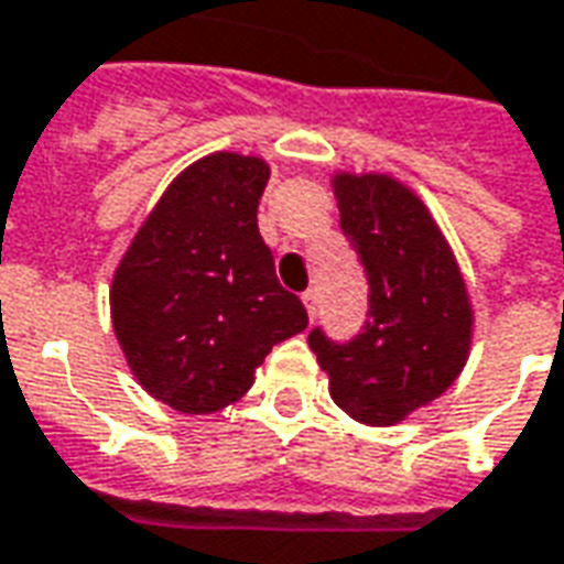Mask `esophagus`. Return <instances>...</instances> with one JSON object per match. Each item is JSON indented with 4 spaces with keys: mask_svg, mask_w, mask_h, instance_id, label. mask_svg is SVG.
I'll use <instances>...</instances> for the list:
<instances>
[{
    "mask_svg": "<svg viewBox=\"0 0 564 564\" xmlns=\"http://www.w3.org/2000/svg\"><path fill=\"white\" fill-rule=\"evenodd\" d=\"M302 302H305L307 314L314 319V314H317V290H305V293H302Z\"/></svg>",
    "mask_w": 564,
    "mask_h": 564,
    "instance_id": "obj_1",
    "label": "esophagus"
}]
</instances>
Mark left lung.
<instances>
[{
    "mask_svg": "<svg viewBox=\"0 0 564 564\" xmlns=\"http://www.w3.org/2000/svg\"><path fill=\"white\" fill-rule=\"evenodd\" d=\"M341 232L368 278V323L354 341L307 335L329 395L366 425H395L435 402L471 350L474 311L459 262L423 198L390 174L338 172Z\"/></svg>",
    "mask_w": 564,
    "mask_h": 564,
    "instance_id": "8db88e82",
    "label": "left lung"
}]
</instances>
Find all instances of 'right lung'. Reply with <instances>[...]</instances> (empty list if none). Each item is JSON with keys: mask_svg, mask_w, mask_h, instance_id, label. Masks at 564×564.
Instances as JSON below:
<instances>
[{"mask_svg": "<svg viewBox=\"0 0 564 564\" xmlns=\"http://www.w3.org/2000/svg\"><path fill=\"white\" fill-rule=\"evenodd\" d=\"M269 162L210 153L162 193L111 283V323L141 387L181 414L238 402L274 344L307 329L262 241Z\"/></svg>", "mask_w": 564, "mask_h": 564, "instance_id": "1", "label": "right lung"}]
</instances>
